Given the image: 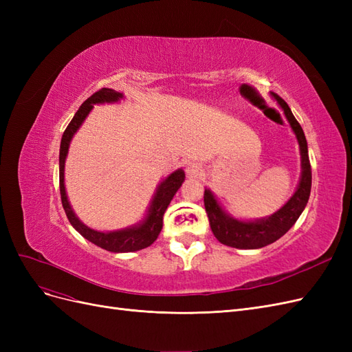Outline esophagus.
I'll return each mask as SVG.
<instances>
[{"label":"esophagus","instance_id":"1","mask_svg":"<svg viewBox=\"0 0 352 352\" xmlns=\"http://www.w3.org/2000/svg\"><path fill=\"white\" fill-rule=\"evenodd\" d=\"M201 170H202L201 166L198 163H195V162H189L186 164V175L189 177H197L201 173Z\"/></svg>","mask_w":352,"mask_h":352}]
</instances>
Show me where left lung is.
I'll use <instances>...</instances> for the list:
<instances>
[{
  "mask_svg": "<svg viewBox=\"0 0 352 352\" xmlns=\"http://www.w3.org/2000/svg\"><path fill=\"white\" fill-rule=\"evenodd\" d=\"M272 95L285 111L286 119L289 120L291 127L296 135V140L300 142L302 167L301 180L292 198L287 201L279 211H276L273 216L267 219H261L257 221H241L236 219H232L221 210V207L217 204L216 198L212 197L210 190L206 189L204 206L210 220L211 230L214 233V236L217 238L219 242L225 243L232 248L257 250L278 241L295 225V221L301 216L302 210L307 206L308 198H310L311 164L310 158H308V148L304 131L301 124L296 122L289 105L285 102V100L274 92H272Z\"/></svg>",
  "mask_w": 352,
  "mask_h": 352,
  "instance_id": "8db88e82",
  "label": "left lung"
}]
</instances>
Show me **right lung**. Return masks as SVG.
I'll return each instance as SVG.
<instances>
[{
  "label": "right lung",
  "instance_id": "right-lung-1",
  "mask_svg": "<svg viewBox=\"0 0 352 352\" xmlns=\"http://www.w3.org/2000/svg\"><path fill=\"white\" fill-rule=\"evenodd\" d=\"M122 97L123 95L120 92H116L114 89H109V88H102L95 94H92L91 97L80 105L79 110L72 119V122L66 127V131L61 138V145H60V194H61V204L66 211V216L72 223V226L76 229L83 238H87L89 242L98 245V247H101L102 250H107L111 252H132V251H140L150 247V245L158 238L160 232H162L163 216L170 204V201L173 199L177 189L185 180L184 170L179 168L160 184V186L157 188V192L154 195V199L151 202V207L148 210V216L140 226L104 233V232L92 230L88 226H85L83 223L76 217V214L73 212L67 201L66 188H65V162L67 157L70 141L73 135L76 133V131L80 127L85 117H87L92 110L94 104L114 102V101H119Z\"/></svg>",
  "mask_w": 352,
  "mask_h": 352
}]
</instances>
